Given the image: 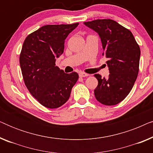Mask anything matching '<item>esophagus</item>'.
Returning <instances> with one entry per match:
<instances>
[{
	"label": "esophagus",
	"instance_id": "obj_1",
	"mask_svg": "<svg viewBox=\"0 0 153 153\" xmlns=\"http://www.w3.org/2000/svg\"><path fill=\"white\" fill-rule=\"evenodd\" d=\"M79 76L80 77H86L88 76H89L88 74H86V73H84V72H80L79 74Z\"/></svg>",
	"mask_w": 153,
	"mask_h": 153
}]
</instances>
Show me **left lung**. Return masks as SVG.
I'll use <instances>...</instances> for the list:
<instances>
[{"mask_svg":"<svg viewBox=\"0 0 153 153\" xmlns=\"http://www.w3.org/2000/svg\"><path fill=\"white\" fill-rule=\"evenodd\" d=\"M98 33L101 39L108 78L95 74L98 85L94 91L96 100L104 105L120 103L132 89L139 73L141 51L132 33L112 19H97L83 23Z\"/></svg>","mask_w":153,"mask_h":153,"instance_id":"1","label":"left lung"}]
</instances>
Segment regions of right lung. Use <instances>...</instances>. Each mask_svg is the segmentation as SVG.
Returning <instances> with one entry per match:
<instances>
[{
	"mask_svg": "<svg viewBox=\"0 0 153 153\" xmlns=\"http://www.w3.org/2000/svg\"><path fill=\"white\" fill-rule=\"evenodd\" d=\"M78 25H46L28 35L23 44L19 62L25 85L47 108L63 105L79 79L76 72L66 74L56 66V58L64 51L65 40Z\"/></svg>",
	"mask_w": 153,
	"mask_h": 153,
	"instance_id": "right-lung-1",
	"label": "right lung"
}]
</instances>
